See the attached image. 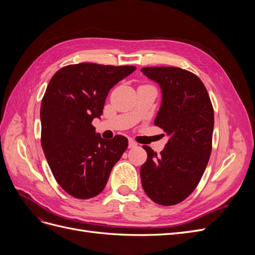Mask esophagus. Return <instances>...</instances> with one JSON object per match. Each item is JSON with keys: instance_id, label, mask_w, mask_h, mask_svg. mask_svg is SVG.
Segmentation results:
<instances>
[{"instance_id": "1", "label": "esophagus", "mask_w": 255, "mask_h": 255, "mask_svg": "<svg viewBox=\"0 0 255 255\" xmlns=\"http://www.w3.org/2000/svg\"><path fill=\"white\" fill-rule=\"evenodd\" d=\"M137 146V143L133 139H128V148H135Z\"/></svg>"}]
</instances>
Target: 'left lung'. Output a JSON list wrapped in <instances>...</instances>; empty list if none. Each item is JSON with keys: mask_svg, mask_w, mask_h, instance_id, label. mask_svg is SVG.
<instances>
[{"mask_svg": "<svg viewBox=\"0 0 255 255\" xmlns=\"http://www.w3.org/2000/svg\"><path fill=\"white\" fill-rule=\"evenodd\" d=\"M141 72L161 89L154 125L169 137L160 155L143 145L142 187L154 202L174 205L186 199L205 171L212 152L214 110L204 84L176 67H145Z\"/></svg>", "mask_w": 255, "mask_h": 255, "instance_id": "left-lung-1", "label": "left lung"}]
</instances>
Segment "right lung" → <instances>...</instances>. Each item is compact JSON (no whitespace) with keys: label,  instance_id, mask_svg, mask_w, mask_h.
<instances>
[{"label":"right lung","instance_id":"add662e5","mask_svg":"<svg viewBox=\"0 0 255 255\" xmlns=\"http://www.w3.org/2000/svg\"><path fill=\"white\" fill-rule=\"evenodd\" d=\"M134 66L69 65L52 76L40 109L41 145L51 171L69 195L94 198L128 148L127 137L103 139L91 125L103 113L110 90Z\"/></svg>","mask_w":255,"mask_h":255}]
</instances>
